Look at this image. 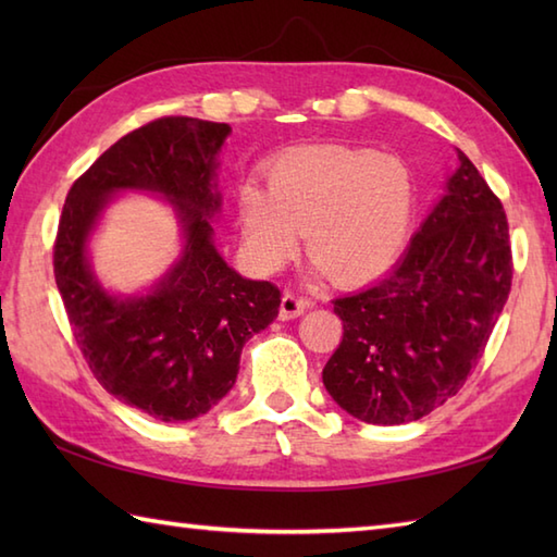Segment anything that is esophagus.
<instances>
[{
  "label": "esophagus",
  "instance_id": "1",
  "mask_svg": "<svg viewBox=\"0 0 557 557\" xmlns=\"http://www.w3.org/2000/svg\"><path fill=\"white\" fill-rule=\"evenodd\" d=\"M311 306H313L311 299H304V297H297V294L287 292L280 304V318L282 321H292V318H299L304 311H309Z\"/></svg>",
  "mask_w": 557,
  "mask_h": 557
}]
</instances>
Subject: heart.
Segmentation results:
<instances>
[{
    "mask_svg": "<svg viewBox=\"0 0 557 557\" xmlns=\"http://www.w3.org/2000/svg\"><path fill=\"white\" fill-rule=\"evenodd\" d=\"M268 188L236 191L242 232L258 268L280 270L306 248L339 285L373 280L395 263L413 218L407 164L375 150L299 146L272 158Z\"/></svg>",
    "mask_w": 557,
    "mask_h": 557,
    "instance_id": "b5f03b06",
    "label": "heart"
}]
</instances>
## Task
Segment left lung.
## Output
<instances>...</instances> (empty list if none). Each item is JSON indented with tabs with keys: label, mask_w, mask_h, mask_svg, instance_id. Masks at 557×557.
Instances as JSON below:
<instances>
[{
	"label": "left lung",
	"mask_w": 557,
	"mask_h": 557,
	"mask_svg": "<svg viewBox=\"0 0 557 557\" xmlns=\"http://www.w3.org/2000/svg\"><path fill=\"white\" fill-rule=\"evenodd\" d=\"M457 160L393 272L333 301L345 333L323 385L359 421H419L455 397L510 294L503 203L465 152Z\"/></svg>",
	"instance_id": "8db88e82"
}]
</instances>
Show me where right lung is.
Listing matches in <instances>:
<instances>
[{
  "instance_id": "1",
  "label": "right lung",
  "mask_w": 557,
  "mask_h": 557,
  "mask_svg": "<svg viewBox=\"0 0 557 557\" xmlns=\"http://www.w3.org/2000/svg\"><path fill=\"white\" fill-rule=\"evenodd\" d=\"M230 124L162 116L126 134L71 186L54 242V280L76 345L98 383L128 407L174 423L230 393L248 339L277 318L280 289L246 280L212 242L222 196L218 156ZM160 193L185 234L177 263L146 295H110L87 242L114 193Z\"/></svg>"
}]
</instances>
